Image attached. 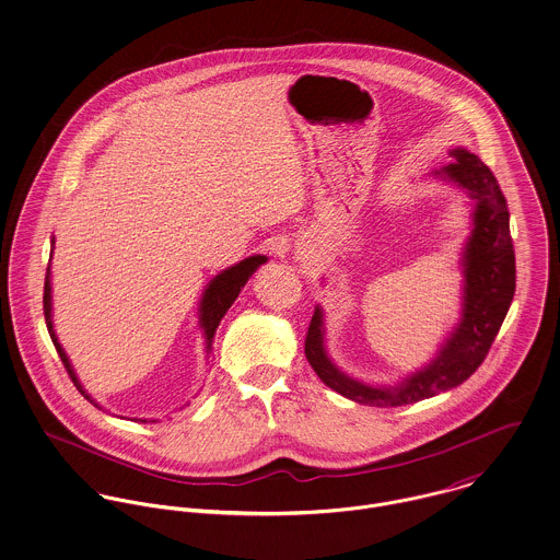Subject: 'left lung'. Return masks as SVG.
I'll list each match as a JSON object with an SVG mask.
<instances>
[{"label":"left lung","instance_id":"obj_1","mask_svg":"<svg viewBox=\"0 0 560 560\" xmlns=\"http://www.w3.org/2000/svg\"><path fill=\"white\" fill-rule=\"evenodd\" d=\"M443 176L458 183L475 200L474 234L465 249L463 319L424 371L400 386H364L343 375L326 355L322 311L311 317L304 355L317 377L345 398L371 407H402L467 382L486 360L516 292V254L510 234L508 200L492 171L474 153L454 149Z\"/></svg>","mask_w":560,"mask_h":560}]
</instances>
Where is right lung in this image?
<instances>
[{"label":"right lung","instance_id":"1","mask_svg":"<svg viewBox=\"0 0 560 560\" xmlns=\"http://www.w3.org/2000/svg\"><path fill=\"white\" fill-rule=\"evenodd\" d=\"M50 245L55 247V238L50 241ZM52 254V252H50ZM266 258L264 256H252V258L243 259L241 264H236V266H232V268H228V270H223L221 275H217L215 279L209 283V288H207V292H205V299H202V304H200V324H202V328H205V335H207V349H211V345H213V337H215L217 326H219V322H221V317L225 315V311L232 306V302L238 299V294H241V290L245 288V283L249 281V277L258 270L259 264H264ZM50 264L46 266V281H44V319H46V328H48V335H50V339H52V345H55V349H57V353H59V358H61V362H63V366H66V371H68V375H70V380H72V384L77 386V389L85 396L89 402H93L91 400V396L86 394L83 386L79 384V380H77V375H74V371H72V366H70V362H68V355H66V351L61 349V345L57 341V337H55V330H52V322H50ZM95 405V402H93ZM97 407V405H95ZM147 422V420H144Z\"/></svg>","mask_w":560,"mask_h":560}]
</instances>
